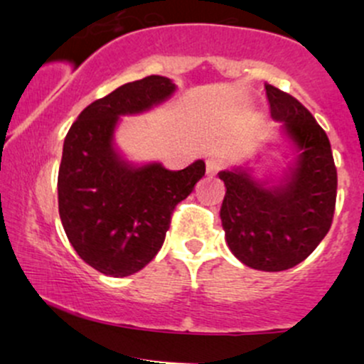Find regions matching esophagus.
<instances>
[{
    "mask_svg": "<svg viewBox=\"0 0 364 364\" xmlns=\"http://www.w3.org/2000/svg\"><path fill=\"white\" fill-rule=\"evenodd\" d=\"M221 169V162L215 161V159H209V161L205 162V171H207V176H214L218 174V171Z\"/></svg>",
    "mask_w": 364,
    "mask_h": 364,
    "instance_id": "esophagus-1",
    "label": "esophagus"
}]
</instances>
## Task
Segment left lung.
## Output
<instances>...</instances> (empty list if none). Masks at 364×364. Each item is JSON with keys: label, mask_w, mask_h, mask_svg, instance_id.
Segmentation results:
<instances>
[{"label": "left lung", "mask_w": 364, "mask_h": 364, "mask_svg": "<svg viewBox=\"0 0 364 364\" xmlns=\"http://www.w3.org/2000/svg\"><path fill=\"white\" fill-rule=\"evenodd\" d=\"M269 114L279 126V174H266L255 154L218 173L226 195L221 215L231 254L259 271H285L313 252L331 226L337 169L330 141L313 115L290 95L266 85Z\"/></svg>", "instance_id": "1"}]
</instances>
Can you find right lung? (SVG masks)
<instances>
[{
	"mask_svg": "<svg viewBox=\"0 0 364 364\" xmlns=\"http://www.w3.org/2000/svg\"><path fill=\"white\" fill-rule=\"evenodd\" d=\"M176 85L162 75L127 82L87 105L63 141L58 213L79 257L107 277L138 273L161 250L171 214L205 174L202 159L181 171L134 162L119 149L121 117L169 102Z\"/></svg>",
	"mask_w": 364,
	"mask_h": 364,
	"instance_id": "add662e5",
	"label": "right lung"
}]
</instances>
